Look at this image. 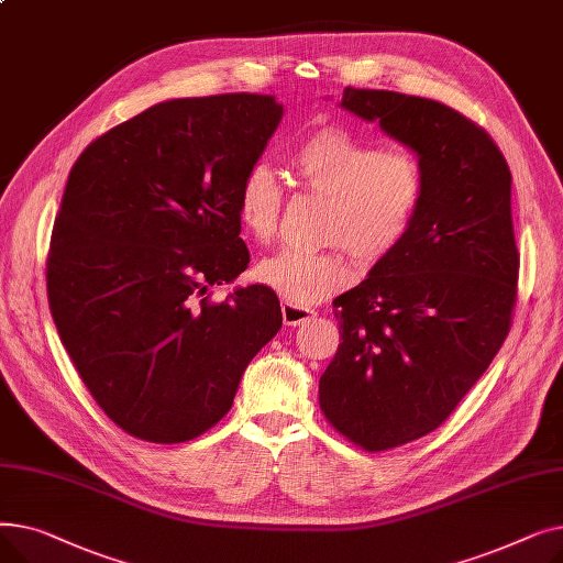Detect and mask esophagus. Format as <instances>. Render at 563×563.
Returning <instances> with one entry per match:
<instances>
[{"label": "esophagus", "mask_w": 563, "mask_h": 563, "mask_svg": "<svg viewBox=\"0 0 563 563\" xmlns=\"http://www.w3.org/2000/svg\"><path fill=\"white\" fill-rule=\"evenodd\" d=\"M280 312H283V321L287 323V327H299V323H303V321H308V319H312L317 314L310 308L294 306V303H287V301L280 303Z\"/></svg>", "instance_id": "34e87169"}]
</instances>
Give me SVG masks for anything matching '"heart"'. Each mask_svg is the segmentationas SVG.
Returning a JSON list of instances; mask_svg holds the SVG:
<instances>
[{
    "mask_svg": "<svg viewBox=\"0 0 563 563\" xmlns=\"http://www.w3.org/2000/svg\"><path fill=\"white\" fill-rule=\"evenodd\" d=\"M303 187L329 196L321 236L327 249H283L257 264V280L294 306L319 303L346 287L353 269L346 251L363 264L390 257L424 200L422 164L397 151H378L340 125L319 128L291 153ZM283 212L276 173L251 166L236 189V219L255 242H272Z\"/></svg>",
    "mask_w": 563,
    "mask_h": 563,
    "instance_id": "b5f03b06",
    "label": "heart"
}]
</instances>
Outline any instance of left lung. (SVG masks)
Instances as JSON below:
<instances>
[{
    "mask_svg": "<svg viewBox=\"0 0 563 563\" xmlns=\"http://www.w3.org/2000/svg\"><path fill=\"white\" fill-rule=\"evenodd\" d=\"M340 107L416 153L427 180L401 246L333 301L342 342L319 378L329 422L380 452L445 422L507 340L520 264L511 170L442 102L346 86Z\"/></svg>",
    "mask_w": 563,
    "mask_h": 563,
    "instance_id": "8db88e82",
    "label": "left lung"
}]
</instances>
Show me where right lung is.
I'll list each match as a JSON object with an SVG mask.
<instances>
[{"instance_id":"right-lung-1","label":"right lung","mask_w":563,"mask_h":563,"mask_svg":"<svg viewBox=\"0 0 563 563\" xmlns=\"http://www.w3.org/2000/svg\"><path fill=\"white\" fill-rule=\"evenodd\" d=\"M280 118L274 96L166 100L96 139L68 175L52 319L88 393L134 438L170 445L214 427L283 327L266 285L202 297L246 272L236 189Z\"/></svg>"}]
</instances>
